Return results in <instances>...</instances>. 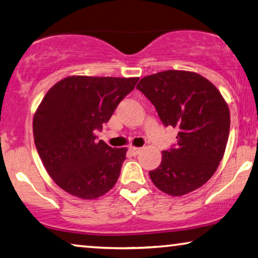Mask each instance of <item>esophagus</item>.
Wrapping results in <instances>:
<instances>
[{
  "label": "esophagus",
  "instance_id": "obj_1",
  "mask_svg": "<svg viewBox=\"0 0 258 258\" xmlns=\"http://www.w3.org/2000/svg\"><path fill=\"white\" fill-rule=\"evenodd\" d=\"M130 151L132 153L133 155H137L141 151V148H137V147H130Z\"/></svg>",
  "mask_w": 258,
  "mask_h": 258
}]
</instances>
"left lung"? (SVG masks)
Instances as JSON below:
<instances>
[{
    "label": "left lung",
    "mask_w": 258,
    "mask_h": 258,
    "mask_svg": "<svg viewBox=\"0 0 258 258\" xmlns=\"http://www.w3.org/2000/svg\"><path fill=\"white\" fill-rule=\"evenodd\" d=\"M137 88L145 94L163 124L178 128V144L162 153L150 171L159 190L181 196L203 186L223 159L230 133V110L214 84L189 71L167 70L147 76Z\"/></svg>",
    "instance_id": "obj_1"
}]
</instances>
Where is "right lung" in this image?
I'll return each mask as SVG.
<instances>
[{
  "instance_id": "obj_1",
  "label": "right lung",
  "mask_w": 258,
  "mask_h": 258,
  "mask_svg": "<svg viewBox=\"0 0 258 258\" xmlns=\"http://www.w3.org/2000/svg\"><path fill=\"white\" fill-rule=\"evenodd\" d=\"M139 78L71 76L49 89L36 109L33 136L48 174L67 193L93 200L111 189L127 148L97 141L95 132Z\"/></svg>"
}]
</instances>
